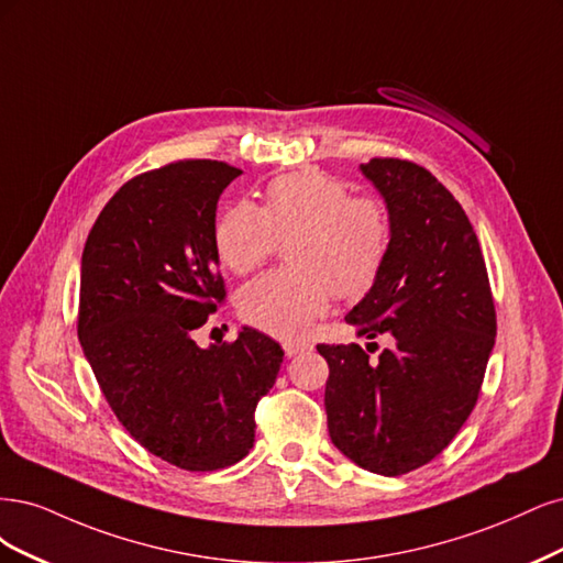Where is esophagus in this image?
<instances>
[{
    "instance_id": "34e87169",
    "label": "esophagus",
    "mask_w": 563,
    "mask_h": 563,
    "mask_svg": "<svg viewBox=\"0 0 563 563\" xmlns=\"http://www.w3.org/2000/svg\"><path fill=\"white\" fill-rule=\"evenodd\" d=\"M308 349H311V346H308V343H295V341L283 343V351H285L287 357H295V355H299V353H303Z\"/></svg>"
}]
</instances>
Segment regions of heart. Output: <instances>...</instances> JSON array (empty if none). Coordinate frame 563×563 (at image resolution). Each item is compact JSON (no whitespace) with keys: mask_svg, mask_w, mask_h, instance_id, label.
<instances>
[{"mask_svg":"<svg viewBox=\"0 0 563 563\" xmlns=\"http://www.w3.org/2000/svg\"><path fill=\"white\" fill-rule=\"evenodd\" d=\"M289 262L239 292L241 316L280 339L303 336L334 292L355 299L378 280L390 250V220L372 196H351L336 177L297 173L264 189V206H229L214 224V247L233 274L262 266L280 241Z\"/></svg>","mask_w":563,"mask_h":563,"instance_id":"heart-1","label":"heart"}]
</instances>
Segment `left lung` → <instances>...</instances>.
<instances>
[{"mask_svg":"<svg viewBox=\"0 0 563 563\" xmlns=\"http://www.w3.org/2000/svg\"><path fill=\"white\" fill-rule=\"evenodd\" d=\"M360 170L386 201L390 250L346 322L357 336L393 343L376 360L357 343H320L330 365L324 411L343 456L397 477L442 453L475 409L496 306L473 224L438 177L402 158Z\"/></svg>","mask_w":563,"mask_h":563,"instance_id":"1","label":"left lung"}]
</instances>
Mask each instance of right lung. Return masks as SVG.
<instances>
[{
	"instance_id": "right-lung-1",
	"label": "right lung",
	"mask_w": 563,
	"mask_h": 563,
	"mask_svg": "<svg viewBox=\"0 0 563 563\" xmlns=\"http://www.w3.org/2000/svg\"><path fill=\"white\" fill-rule=\"evenodd\" d=\"M241 173L189 158L129 179L81 255L77 332L104 400L133 440L189 473L247 456L283 362L252 328L210 349L194 341L227 297L214 210Z\"/></svg>"
}]
</instances>
